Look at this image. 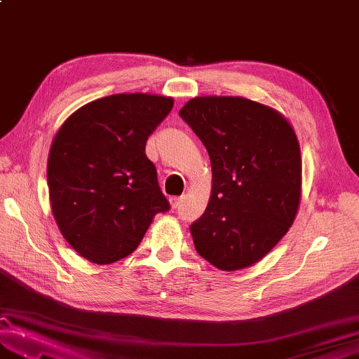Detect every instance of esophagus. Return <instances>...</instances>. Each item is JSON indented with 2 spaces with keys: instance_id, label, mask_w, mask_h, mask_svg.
Returning <instances> with one entry per match:
<instances>
[{
  "instance_id": "esophagus-1",
  "label": "esophagus",
  "mask_w": 359,
  "mask_h": 359,
  "mask_svg": "<svg viewBox=\"0 0 359 359\" xmlns=\"http://www.w3.org/2000/svg\"><path fill=\"white\" fill-rule=\"evenodd\" d=\"M182 201H184V197H171L170 199V203H171V207L172 208H179V205L182 203Z\"/></svg>"
}]
</instances>
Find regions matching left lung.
Segmentation results:
<instances>
[{"mask_svg": "<svg viewBox=\"0 0 359 359\" xmlns=\"http://www.w3.org/2000/svg\"><path fill=\"white\" fill-rule=\"evenodd\" d=\"M207 148L211 196L191 225L197 253L224 271L261 261L293 225L302 160L290 121L243 97H194L180 109Z\"/></svg>", "mask_w": 359, "mask_h": 359, "instance_id": "8db88e82", "label": "left lung"}]
</instances>
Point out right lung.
<instances>
[{"label": "right lung", "mask_w": 359, "mask_h": 359, "mask_svg": "<svg viewBox=\"0 0 359 359\" xmlns=\"http://www.w3.org/2000/svg\"><path fill=\"white\" fill-rule=\"evenodd\" d=\"M172 106V97L114 94L58 128L48 157L50 208L88 261L106 265L131 255L154 216L170 210L144 147Z\"/></svg>", "instance_id": "add662e5"}]
</instances>
